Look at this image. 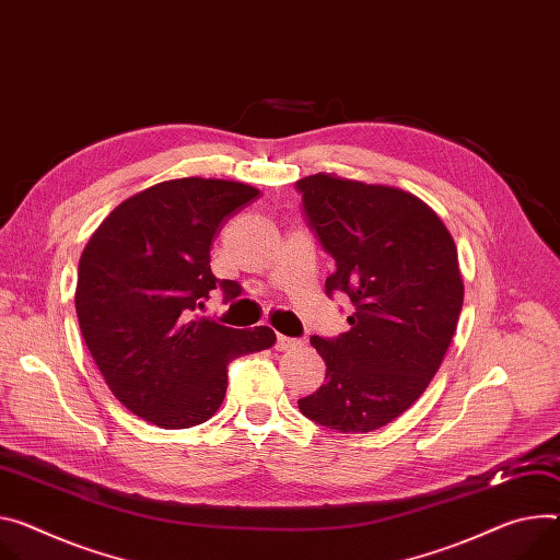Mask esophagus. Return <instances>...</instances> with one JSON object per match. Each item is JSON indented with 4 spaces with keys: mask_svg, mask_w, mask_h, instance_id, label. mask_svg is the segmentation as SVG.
<instances>
[{
    "mask_svg": "<svg viewBox=\"0 0 560 560\" xmlns=\"http://www.w3.org/2000/svg\"><path fill=\"white\" fill-rule=\"evenodd\" d=\"M301 346L299 339H292V337H285V335H277V350H292Z\"/></svg>",
    "mask_w": 560,
    "mask_h": 560,
    "instance_id": "obj_1",
    "label": "esophagus"
}]
</instances>
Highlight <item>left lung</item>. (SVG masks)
<instances>
[{
	"instance_id": "obj_1",
	"label": "left lung",
	"mask_w": 560,
	"mask_h": 560,
	"mask_svg": "<svg viewBox=\"0 0 560 560\" xmlns=\"http://www.w3.org/2000/svg\"><path fill=\"white\" fill-rule=\"evenodd\" d=\"M303 217L335 259L326 294L354 313L339 337H311L326 384L299 411L339 433L375 431L424 393L463 311L455 243L418 196L315 174L296 180Z\"/></svg>"
}]
</instances>
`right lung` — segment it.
<instances>
[{
    "instance_id": "obj_1",
    "label": "right lung",
    "mask_w": 560,
    "mask_h": 560,
    "mask_svg": "<svg viewBox=\"0 0 560 560\" xmlns=\"http://www.w3.org/2000/svg\"><path fill=\"white\" fill-rule=\"evenodd\" d=\"M257 196L234 180H165L120 202L82 252L84 343L118 401L161 429L208 422L223 404L228 364L277 341L268 326L238 330L196 313L217 288L225 301L241 294L236 281L212 275L210 247Z\"/></svg>"
}]
</instances>
